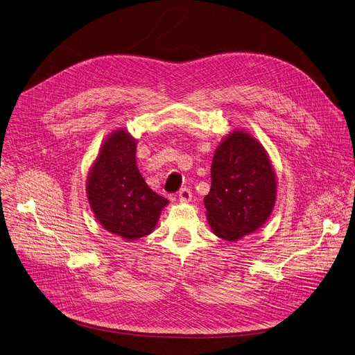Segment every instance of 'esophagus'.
Listing matches in <instances>:
<instances>
[{
  "instance_id": "esophagus-1",
  "label": "esophagus",
  "mask_w": 355,
  "mask_h": 355,
  "mask_svg": "<svg viewBox=\"0 0 355 355\" xmlns=\"http://www.w3.org/2000/svg\"><path fill=\"white\" fill-rule=\"evenodd\" d=\"M179 201L180 202H190L191 201V191L189 189H182L179 191Z\"/></svg>"
}]
</instances>
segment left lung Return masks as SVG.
I'll return each instance as SVG.
<instances>
[{"mask_svg": "<svg viewBox=\"0 0 355 355\" xmlns=\"http://www.w3.org/2000/svg\"><path fill=\"white\" fill-rule=\"evenodd\" d=\"M276 194V172L263 146L243 129L226 135L215 150L204 197L214 234L237 241L255 233L269 219Z\"/></svg>", "mask_w": 355, "mask_h": 355, "instance_id": "1", "label": "left lung"}]
</instances>
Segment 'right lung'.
<instances>
[{
  "label": "right lung",
  "instance_id": "1",
  "mask_svg": "<svg viewBox=\"0 0 355 355\" xmlns=\"http://www.w3.org/2000/svg\"><path fill=\"white\" fill-rule=\"evenodd\" d=\"M136 147L137 140L126 129L111 132L86 180L87 200L98 223L128 241L150 234L169 204L139 172Z\"/></svg>",
  "mask_w": 355,
  "mask_h": 355
}]
</instances>
